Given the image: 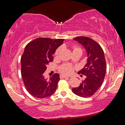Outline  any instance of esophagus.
<instances>
[{"label": "esophagus", "mask_w": 125, "mask_h": 125, "mask_svg": "<svg viewBox=\"0 0 125 125\" xmlns=\"http://www.w3.org/2000/svg\"><path fill=\"white\" fill-rule=\"evenodd\" d=\"M60 78L61 79H62V78H68V77H67L66 75H63V74H61L60 75Z\"/></svg>", "instance_id": "obj_1"}]
</instances>
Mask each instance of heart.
Here are the masks:
<instances>
[{"mask_svg": "<svg viewBox=\"0 0 125 125\" xmlns=\"http://www.w3.org/2000/svg\"><path fill=\"white\" fill-rule=\"evenodd\" d=\"M73 52L75 51H80L82 52V49L80 48L79 46L77 45L73 46ZM61 50H62V47H58L57 49L56 50L54 53V55L56 56H58L60 53ZM74 70V67L71 64H69V63H64V64H63L59 67V71H60L61 73L62 74H64L66 75H69L70 74L72 73L73 72Z\"/></svg>", "mask_w": 125, "mask_h": 125, "instance_id": "b5f03b06", "label": "heart"}]
</instances>
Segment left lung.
Segmentation results:
<instances>
[{
  "label": "left lung",
  "instance_id": "8db88e82",
  "mask_svg": "<svg viewBox=\"0 0 125 125\" xmlns=\"http://www.w3.org/2000/svg\"><path fill=\"white\" fill-rule=\"evenodd\" d=\"M74 40L85 47L88 60L85 67L78 72L86 77L78 87L72 89V92L83 98L90 97L100 88L104 80L106 71L104 53L98 42L89 37L78 36Z\"/></svg>",
  "mask_w": 125,
  "mask_h": 125
}]
</instances>
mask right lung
I'll return each instance as SVG.
<instances>
[{"label":"right lung","instance_id":"1","mask_svg":"<svg viewBox=\"0 0 125 125\" xmlns=\"http://www.w3.org/2000/svg\"><path fill=\"white\" fill-rule=\"evenodd\" d=\"M64 41L39 37L25 46L21 58V77L25 88L32 96L45 98L56 91L60 80L59 74L55 73L49 79H46L43 73L47 69L46 65L53 60L52 54Z\"/></svg>","mask_w":125,"mask_h":125}]
</instances>
